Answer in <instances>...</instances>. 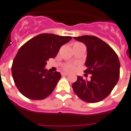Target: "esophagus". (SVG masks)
Returning a JSON list of instances; mask_svg holds the SVG:
<instances>
[{
    "label": "esophagus",
    "mask_w": 131,
    "mask_h": 131,
    "mask_svg": "<svg viewBox=\"0 0 131 131\" xmlns=\"http://www.w3.org/2000/svg\"><path fill=\"white\" fill-rule=\"evenodd\" d=\"M68 74H69V73H61V75H62V76H66V75H68Z\"/></svg>",
    "instance_id": "34e87169"
}]
</instances>
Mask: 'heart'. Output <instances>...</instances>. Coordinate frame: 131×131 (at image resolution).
<instances>
[{
  "mask_svg": "<svg viewBox=\"0 0 131 131\" xmlns=\"http://www.w3.org/2000/svg\"><path fill=\"white\" fill-rule=\"evenodd\" d=\"M80 44H82L81 43H79V42H76V43H74L73 46L76 45H80ZM76 68V66L73 63H66L62 66V69L64 70L65 71H67V72H71V71H74Z\"/></svg>",
  "mask_w": 131,
  "mask_h": 131,
  "instance_id": "obj_1",
  "label": "heart"
}]
</instances>
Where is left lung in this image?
<instances>
[{"instance_id": "8db88e82", "label": "left lung", "mask_w": 131, "mask_h": 131, "mask_svg": "<svg viewBox=\"0 0 131 131\" xmlns=\"http://www.w3.org/2000/svg\"><path fill=\"white\" fill-rule=\"evenodd\" d=\"M87 47V59L84 72L91 74L88 81L78 76L72 84L75 93L81 100L88 103H97L105 99L118 82L120 75L119 58L112 48L93 36L73 37Z\"/></svg>"}]
</instances>
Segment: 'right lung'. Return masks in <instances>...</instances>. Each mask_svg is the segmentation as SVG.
<instances>
[{
    "instance_id": "add662e5",
    "label": "right lung",
    "mask_w": 131,
    "mask_h": 131,
    "mask_svg": "<svg viewBox=\"0 0 131 131\" xmlns=\"http://www.w3.org/2000/svg\"><path fill=\"white\" fill-rule=\"evenodd\" d=\"M72 38L53 34H41L19 49L12 65L16 88L26 97L42 100L50 95L61 78L60 72L45 69L49 58H54L60 48Z\"/></svg>"
}]
</instances>
